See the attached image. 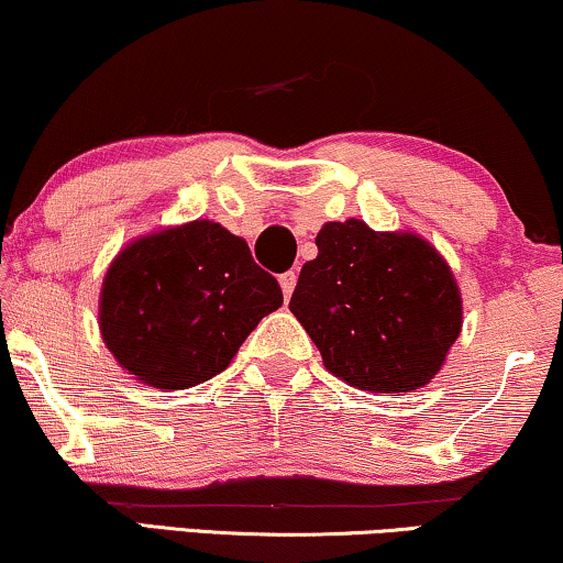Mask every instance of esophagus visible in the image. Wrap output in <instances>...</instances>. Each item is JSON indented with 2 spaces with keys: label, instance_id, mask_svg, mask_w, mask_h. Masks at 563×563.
Masks as SVG:
<instances>
[{
  "label": "esophagus",
  "instance_id": "obj_1",
  "mask_svg": "<svg viewBox=\"0 0 563 563\" xmlns=\"http://www.w3.org/2000/svg\"><path fill=\"white\" fill-rule=\"evenodd\" d=\"M279 284H282V291H284V299L291 297V291L297 287V274L295 272H287L279 276Z\"/></svg>",
  "mask_w": 563,
  "mask_h": 563
}]
</instances>
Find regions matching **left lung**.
Segmentation results:
<instances>
[{"label":"left lung","instance_id":"1","mask_svg":"<svg viewBox=\"0 0 563 563\" xmlns=\"http://www.w3.org/2000/svg\"><path fill=\"white\" fill-rule=\"evenodd\" d=\"M289 310L328 372L367 393H413L434 379L463 331V297L442 253L416 232L325 222Z\"/></svg>","mask_w":563,"mask_h":563}]
</instances>
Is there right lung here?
<instances>
[{
    "instance_id": "obj_1",
    "label": "right lung",
    "mask_w": 563,
    "mask_h": 563,
    "mask_svg": "<svg viewBox=\"0 0 563 563\" xmlns=\"http://www.w3.org/2000/svg\"><path fill=\"white\" fill-rule=\"evenodd\" d=\"M282 302L279 282L255 264L243 238L194 219L131 240L115 255L98 325L108 352L139 383L186 390L228 369Z\"/></svg>"
}]
</instances>
